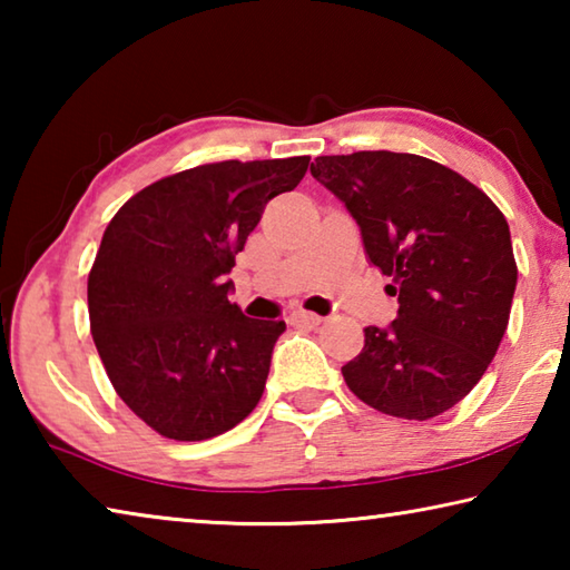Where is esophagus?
Wrapping results in <instances>:
<instances>
[{"label":"esophagus","instance_id":"obj_1","mask_svg":"<svg viewBox=\"0 0 570 570\" xmlns=\"http://www.w3.org/2000/svg\"><path fill=\"white\" fill-rule=\"evenodd\" d=\"M288 322H292L294 326H320L322 316L312 314V312H304V308H296V312L288 314Z\"/></svg>","mask_w":570,"mask_h":570}]
</instances>
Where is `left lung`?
<instances>
[{"label":"left lung","mask_w":570,"mask_h":570,"mask_svg":"<svg viewBox=\"0 0 570 570\" xmlns=\"http://www.w3.org/2000/svg\"><path fill=\"white\" fill-rule=\"evenodd\" d=\"M312 176L344 200L400 304L387 330H364L346 387L392 417L455 407L508 330L518 266L505 216L475 183L412 153L320 156Z\"/></svg>","instance_id":"8db88e82"}]
</instances>
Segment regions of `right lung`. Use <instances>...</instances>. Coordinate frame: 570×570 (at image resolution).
<instances>
[{
  "mask_svg": "<svg viewBox=\"0 0 570 570\" xmlns=\"http://www.w3.org/2000/svg\"><path fill=\"white\" fill-rule=\"evenodd\" d=\"M308 156L220 160L150 183L105 228L88 276L90 332L118 397L158 435H224L262 400L284 322L228 302L230 268Z\"/></svg>",
  "mask_w": 570,
  "mask_h": 570,
  "instance_id": "add662e5",
  "label": "right lung"
}]
</instances>
